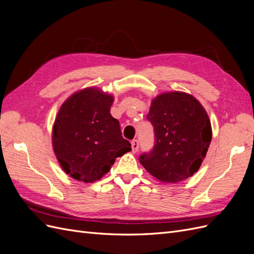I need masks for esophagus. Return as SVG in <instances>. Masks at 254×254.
<instances>
[{"label":"esophagus","mask_w":254,"mask_h":254,"mask_svg":"<svg viewBox=\"0 0 254 254\" xmlns=\"http://www.w3.org/2000/svg\"><path fill=\"white\" fill-rule=\"evenodd\" d=\"M131 148H132V152H136L137 149H139V141L133 140L131 142Z\"/></svg>","instance_id":"1"}]
</instances>
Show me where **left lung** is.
Wrapping results in <instances>:
<instances>
[{
  "mask_svg": "<svg viewBox=\"0 0 254 254\" xmlns=\"http://www.w3.org/2000/svg\"><path fill=\"white\" fill-rule=\"evenodd\" d=\"M147 119L155 145L139 160L160 182L177 183L200 167L212 140L211 122L202 105L184 92H168L152 99Z\"/></svg>",
  "mask_w": 254,
  "mask_h": 254,
  "instance_id": "obj_1",
  "label": "left lung"
}]
</instances>
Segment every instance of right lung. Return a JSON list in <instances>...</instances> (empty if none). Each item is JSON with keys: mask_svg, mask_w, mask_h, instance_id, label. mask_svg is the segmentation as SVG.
<instances>
[{"mask_svg": "<svg viewBox=\"0 0 254 254\" xmlns=\"http://www.w3.org/2000/svg\"><path fill=\"white\" fill-rule=\"evenodd\" d=\"M113 96L98 88L75 92L61 105L53 126V149L60 166L86 183L99 180L115 159L131 150L110 109Z\"/></svg>", "mask_w": 254, "mask_h": 254, "instance_id": "right-lung-1", "label": "right lung"}]
</instances>
